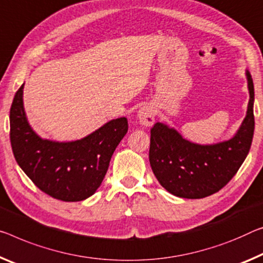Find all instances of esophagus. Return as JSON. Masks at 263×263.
<instances>
[{
    "mask_svg": "<svg viewBox=\"0 0 263 263\" xmlns=\"http://www.w3.org/2000/svg\"><path fill=\"white\" fill-rule=\"evenodd\" d=\"M138 120L144 126H151L154 122V112L149 105H145L138 111Z\"/></svg>",
    "mask_w": 263,
    "mask_h": 263,
    "instance_id": "obj_1",
    "label": "esophagus"
}]
</instances>
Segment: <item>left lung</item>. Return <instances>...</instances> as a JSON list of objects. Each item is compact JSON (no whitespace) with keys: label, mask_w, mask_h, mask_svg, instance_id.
<instances>
[{"label":"left lung","mask_w":263,"mask_h":263,"mask_svg":"<svg viewBox=\"0 0 263 263\" xmlns=\"http://www.w3.org/2000/svg\"><path fill=\"white\" fill-rule=\"evenodd\" d=\"M247 116L232 139L215 145H197L161 123L151 128L149 164L160 185L186 199H201L219 192L235 176L251 148L254 135V84L247 71Z\"/></svg>","instance_id":"1"}]
</instances>
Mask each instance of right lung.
I'll list each match as a JSON object with an SVG mask.
<instances>
[{
	"label": "right lung",
	"mask_w": 263,
	"mask_h": 263,
	"mask_svg": "<svg viewBox=\"0 0 263 263\" xmlns=\"http://www.w3.org/2000/svg\"><path fill=\"white\" fill-rule=\"evenodd\" d=\"M23 85L10 107L14 157L31 181L50 197L82 201L92 195L109 168L112 154L126 135V118L114 119L81 140L56 143L41 139L29 126L23 109Z\"/></svg>",
	"instance_id": "obj_1"
}]
</instances>
